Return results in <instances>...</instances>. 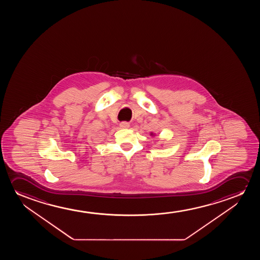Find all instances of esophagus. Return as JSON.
Returning <instances> with one entry per match:
<instances>
[{"label":"esophagus","mask_w":260,"mask_h":260,"mask_svg":"<svg viewBox=\"0 0 260 260\" xmlns=\"http://www.w3.org/2000/svg\"><path fill=\"white\" fill-rule=\"evenodd\" d=\"M120 127L123 128H128V127H129V123L127 122V121H122V122L120 123Z\"/></svg>","instance_id":"esophagus-1"}]
</instances>
